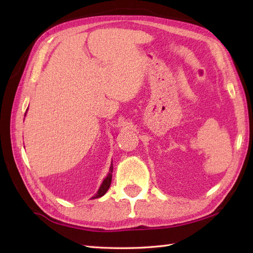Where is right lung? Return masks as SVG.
Masks as SVG:
<instances>
[{"label":"right lung","mask_w":253,"mask_h":253,"mask_svg":"<svg viewBox=\"0 0 253 253\" xmlns=\"http://www.w3.org/2000/svg\"><path fill=\"white\" fill-rule=\"evenodd\" d=\"M27 112V111H26ZM112 173H113V164H111V168H110V170H109V174H107V176L104 178L103 182H102L98 192L95 193V195L91 198V199H96V198H100L102 196H104L106 191L109 190V188L111 186V181H112Z\"/></svg>","instance_id":"1"}]
</instances>
